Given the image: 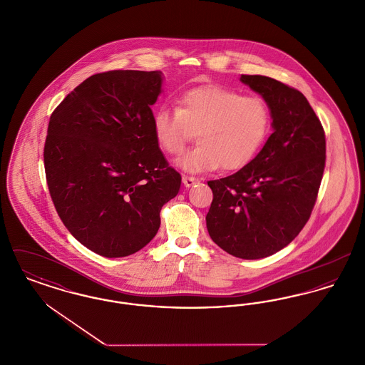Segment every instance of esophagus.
<instances>
[{
	"mask_svg": "<svg viewBox=\"0 0 365 365\" xmlns=\"http://www.w3.org/2000/svg\"><path fill=\"white\" fill-rule=\"evenodd\" d=\"M182 182H183V185H185V187H191V186H194L195 183H198L200 180L197 179V178H192V176H183L182 178Z\"/></svg>",
	"mask_w": 365,
	"mask_h": 365,
	"instance_id": "1",
	"label": "esophagus"
}]
</instances>
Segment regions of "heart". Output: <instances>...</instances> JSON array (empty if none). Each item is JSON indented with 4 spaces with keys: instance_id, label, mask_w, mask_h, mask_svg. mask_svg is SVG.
<instances>
[{
    "instance_id": "heart-1",
    "label": "heart",
    "mask_w": 365,
    "mask_h": 365,
    "mask_svg": "<svg viewBox=\"0 0 365 365\" xmlns=\"http://www.w3.org/2000/svg\"><path fill=\"white\" fill-rule=\"evenodd\" d=\"M271 110L260 97H243L232 88L207 85L186 91L179 106L163 105L153 116L158 146L179 155L198 133V145L176 160L187 174L237 171L260 152L271 131Z\"/></svg>"
}]
</instances>
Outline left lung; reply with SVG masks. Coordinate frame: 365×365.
I'll return each mask as SVG.
<instances>
[{
  "mask_svg": "<svg viewBox=\"0 0 365 365\" xmlns=\"http://www.w3.org/2000/svg\"><path fill=\"white\" fill-rule=\"evenodd\" d=\"M240 81L267 103L274 131L246 167L209 180L207 228L228 255L257 260L287 246L307 225L324 171L326 137L301 91L262 75Z\"/></svg>",
  "mask_w": 365,
  "mask_h": 365,
  "instance_id": "1",
  "label": "left lung"
}]
</instances>
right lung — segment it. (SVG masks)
Instances as JSON below:
<instances>
[{"label": "right lung", "instance_id": "add662e5", "mask_svg": "<svg viewBox=\"0 0 365 365\" xmlns=\"http://www.w3.org/2000/svg\"><path fill=\"white\" fill-rule=\"evenodd\" d=\"M161 91V71L96 73L51 116L43 161L53 204L71 234L100 256L145 247L180 189L153 133Z\"/></svg>", "mask_w": 365, "mask_h": 365}]
</instances>
